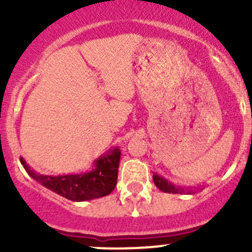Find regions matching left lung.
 <instances>
[{"instance_id":"obj_1","label":"left lung","mask_w":252,"mask_h":252,"mask_svg":"<svg viewBox=\"0 0 252 252\" xmlns=\"http://www.w3.org/2000/svg\"><path fill=\"white\" fill-rule=\"evenodd\" d=\"M154 183L155 185L161 190V191L167 192V194H187V195L190 194L191 195V192L190 191H188V190L183 189V188L180 187H177V185H174L173 183L168 182L166 178H162L157 174H154Z\"/></svg>"}]
</instances>
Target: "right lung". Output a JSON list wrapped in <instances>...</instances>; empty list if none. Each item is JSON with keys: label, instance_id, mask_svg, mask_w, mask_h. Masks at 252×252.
Returning <instances> with one entry per match:
<instances>
[{"label": "right lung", "instance_id": "add662e5", "mask_svg": "<svg viewBox=\"0 0 252 252\" xmlns=\"http://www.w3.org/2000/svg\"><path fill=\"white\" fill-rule=\"evenodd\" d=\"M121 150L112 147L93 162L91 169L81 173L47 175L36 173L23 157L20 163L27 173L42 187L72 201H89L110 195L114 190L118 177Z\"/></svg>", "mask_w": 252, "mask_h": 252}]
</instances>
